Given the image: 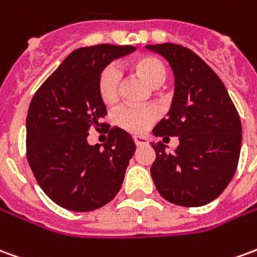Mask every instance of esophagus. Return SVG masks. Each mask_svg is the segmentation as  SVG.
I'll use <instances>...</instances> for the list:
<instances>
[{"label":"esophagus","instance_id":"obj_1","mask_svg":"<svg viewBox=\"0 0 257 257\" xmlns=\"http://www.w3.org/2000/svg\"><path fill=\"white\" fill-rule=\"evenodd\" d=\"M134 141L136 143V146H143V145H147V142H149L146 136H141V135L134 136Z\"/></svg>","mask_w":257,"mask_h":257}]
</instances>
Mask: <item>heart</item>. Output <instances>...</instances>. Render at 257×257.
<instances>
[{
  "label": "heart",
  "instance_id": "1",
  "mask_svg": "<svg viewBox=\"0 0 257 257\" xmlns=\"http://www.w3.org/2000/svg\"><path fill=\"white\" fill-rule=\"evenodd\" d=\"M134 71L153 87L164 83L167 71L164 64L152 55H143L132 62ZM121 72L116 66L107 65L101 69L97 78V90L100 98L105 104H114L119 96ZM159 111L154 107H122L116 112V122L119 126L134 134L145 132L157 119Z\"/></svg>",
  "mask_w": 257,
  "mask_h": 257
}]
</instances>
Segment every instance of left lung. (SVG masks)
I'll list each match as a JSON object with an SVG mask.
<instances>
[{
    "label": "left lung",
    "instance_id": "obj_1",
    "mask_svg": "<svg viewBox=\"0 0 257 257\" xmlns=\"http://www.w3.org/2000/svg\"><path fill=\"white\" fill-rule=\"evenodd\" d=\"M146 48L166 58L175 80L170 111L153 135L179 139L172 153H167L161 142L152 143L156 152L152 178L168 202L204 206L221 195L238 166L242 143L238 111L221 79L192 50L172 43Z\"/></svg>",
    "mask_w": 257,
    "mask_h": 257
}]
</instances>
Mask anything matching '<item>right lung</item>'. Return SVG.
Instances as JSON below:
<instances>
[{
  "mask_svg": "<svg viewBox=\"0 0 257 257\" xmlns=\"http://www.w3.org/2000/svg\"><path fill=\"white\" fill-rule=\"evenodd\" d=\"M134 46L98 44L75 50L39 87L26 118L28 161L35 178L54 203L72 211H91L111 202L121 189L136 146L121 128L108 141L87 143L89 129L107 114L97 78L111 61Z\"/></svg>",
  "mask_w": 257,
  "mask_h": 257,
  "instance_id": "obj_1",
  "label": "right lung"
}]
</instances>
